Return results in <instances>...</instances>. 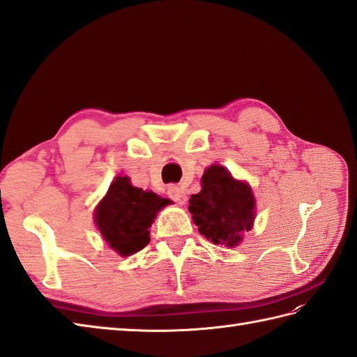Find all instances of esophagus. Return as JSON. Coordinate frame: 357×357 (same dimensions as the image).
I'll return each mask as SVG.
<instances>
[{
  "mask_svg": "<svg viewBox=\"0 0 357 357\" xmlns=\"http://www.w3.org/2000/svg\"><path fill=\"white\" fill-rule=\"evenodd\" d=\"M168 195H169V199H172L174 202L178 203V204H183L186 202V194L180 186H169L168 188Z\"/></svg>",
  "mask_w": 357,
  "mask_h": 357,
  "instance_id": "obj_1",
  "label": "esophagus"
}]
</instances>
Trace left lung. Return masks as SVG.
Segmentation results:
<instances>
[{
    "mask_svg": "<svg viewBox=\"0 0 357 357\" xmlns=\"http://www.w3.org/2000/svg\"><path fill=\"white\" fill-rule=\"evenodd\" d=\"M202 191L191 195L189 212L199 232L213 244L234 245L250 231L255 218L252 189L236 181L223 166L212 165L202 177Z\"/></svg>",
    "mask_w": 357,
    "mask_h": 357,
    "instance_id": "left-lung-1",
    "label": "left lung"
}]
</instances>
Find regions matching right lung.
<instances>
[{
    "mask_svg": "<svg viewBox=\"0 0 357 357\" xmlns=\"http://www.w3.org/2000/svg\"><path fill=\"white\" fill-rule=\"evenodd\" d=\"M168 200L134 188L128 177H116L96 209V225L104 240L119 255L128 257L149 243L155 213Z\"/></svg>",
    "mask_w": 357,
    "mask_h": 357,
    "instance_id": "right-lung-1",
    "label": "right lung"
}]
</instances>
